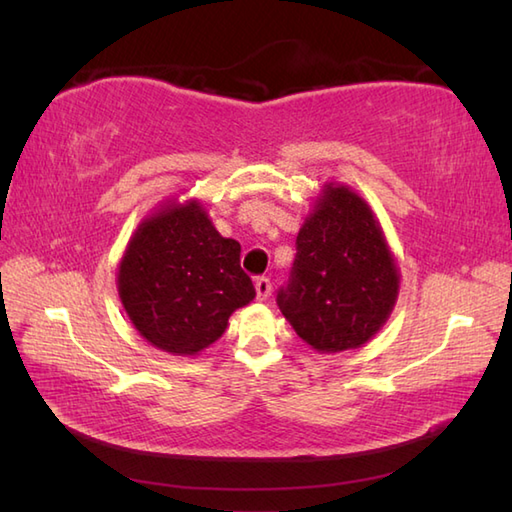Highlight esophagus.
I'll return each mask as SVG.
<instances>
[{
	"mask_svg": "<svg viewBox=\"0 0 512 512\" xmlns=\"http://www.w3.org/2000/svg\"><path fill=\"white\" fill-rule=\"evenodd\" d=\"M255 290H257V299L259 301H266L270 297V290H273V284H270V279L259 277L255 281Z\"/></svg>",
	"mask_w": 512,
	"mask_h": 512,
	"instance_id": "obj_1",
	"label": "esophagus"
}]
</instances>
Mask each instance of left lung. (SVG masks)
I'll return each mask as SVG.
<instances>
[{"label": "left lung", "instance_id": "8db88e82", "mask_svg": "<svg viewBox=\"0 0 512 512\" xmlns=\"http://www.w3.org/2000/svg\"><path fill=\"white\" fill-rule=\"evenodd\" d=\"M400 270L383 226L347 184L325 182L297 235L290 281L277 306L321 354L363 347L387 323Z\"/></svg>", "mask_w": 512, "mask_h": 512}]
</instances>
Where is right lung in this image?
I'll return each instance as SVG.
<instances>
[{
    "instance_id": "add662e5",
    "label": "right lung",
    "mask_w": 512,
    "mask_h": 512,
    "mask_svg": "<svg viewBox=\"0 0 512 512\" xmlns=\"http://www.w3.org/2000/svg\"><path fill=\"white\" fill-rule=\"evenodd\" d=\"M239 253L200 200L162 202L118 264V297L138 334L173 356H195L220 339L228 317L255 299Z\"/></svg>"
}]
</instances>
